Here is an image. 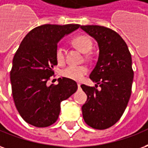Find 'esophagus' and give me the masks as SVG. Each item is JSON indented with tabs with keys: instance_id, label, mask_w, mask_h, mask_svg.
Listing matches in <instances>:
<instances>
[{
	"instance_id": "34e87169",
	"label": "esophagus",
	"mask_w": 148,
	"mask_h": 148,
	"mask_svg": "<svg viewBox=\"0 0 148 148\" xmlns=\"http://www.w3.org/2000/svg\"><path fill=\"white\" fill-rule=\"evenodd\" d=\"M80 86H81V84H80V83H77V87L80 88Z\"/></svg>"
}]
</instances>
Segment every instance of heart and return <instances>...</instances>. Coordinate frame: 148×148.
Here are the masks:
<instances>
[{
    "instance_id": "heart-1",
    "label": "heart",
    "mask_w": 148,
    "mask_h": 148,
    "mask_svg": "<svg viewBox=\"0 0 148 148\" xmlns=\"http://www.w3.org/2000/svg\"><path fill=\"white\" fill-rule=\"evenodd\" d=\"M74 45L82 53H88L93 46L91 39L85 35L77 36L73 40ZM55 58L58 64H63L65 62V49L62 45H58L55 50ZM88 73V68L86 66H74L71 65L66 67L62 71V75L72 80L80 81L85 74Z\"/></svg>"
}]
</instances>
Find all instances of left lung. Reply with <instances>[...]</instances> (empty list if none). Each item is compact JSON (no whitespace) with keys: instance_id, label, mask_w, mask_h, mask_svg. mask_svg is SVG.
Instances as JSON below:
<instances>
[{"instance_id":"1","label":"left lung","mask_w":148,"mask_h":148,"mask_svg":"<svg viewBox=\"0 0 148 148\" xmlns=\"http://www.w3.org/2000/svg\"><path fill=\"white\" fill-rule=\"evenodd\" d=\"M98 42L99 54L90 78L95 87L82 85L87 99L82 106V116L90 127L104 130L119 120L132 94L134 72L132 55L120 35L100 25L80 27ZM101 90L97 89V85Z\"/></svg>"}]
</instances>
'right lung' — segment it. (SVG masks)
Here are the masks:
<instances>
[{"label": "right lung", "instance_id": "1", "mask_svg": "<svg viewBox=\"0 0 148 148\" xmlns=\"http://www.w3.org/2000/svg\"><path fill=\"white\" fill-rule=\"evenodd\" d=\"M79 27L77 24L40 25L24 38L16 50L10 71L12 93L16 109L29 124L45 127L54 123L61 103L77 90L76 82L67 77H59L57 85L48 86L47 81L58 65V43Z\"/></svg>", "mask_w": 148, "mask_h": 148}]
</instances>
